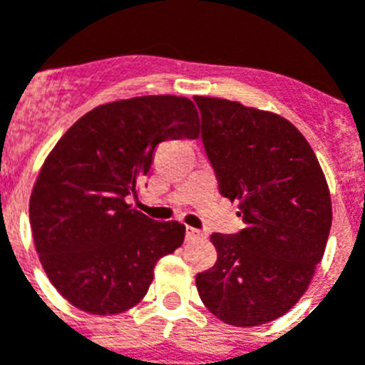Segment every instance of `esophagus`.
<instances>
[{"label":"esophagus","instance_id":"obj_1","mask_svg":"<svg viewBox=\"0 0 365 365\" xmlns=\"http://www.w3.org/2000/svg\"><path fill=\"white\" fill-rule=\"evenodd\" d=\"M200 237H203V233H201V231L194 230V227H188V230H186V240L200 239Z\"/></svg>","mask_w":365,"mask_h":365}]
</instances>
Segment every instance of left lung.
Masks as SVG:
<instances>
[{
    "label": "left lung",
    "instance_id": "left-lung-1",
    "mask_svg": "<svg viewBox=\"0 0 365 365\" xmlns=\"http://www.w3.org/2000/svg\"><path fill=\"white\" fill-rule=\"evenodd\" d=\"M220 194L244 230L212 233L216 263L195 276L201 302L233 327H259L300 300L323 259L332 201L321 164L293 123L237 101L195 96Z\"/></svg>",
    "mask_w": 365,
    "mask_h": 365
}]
</instances>
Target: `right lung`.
<instances>
[{"label":"right lung","instance_id":"add662e5","mask_svg":"<svg viewBox=\"0 0 365 365\" xmlns=\"http://www.w3.org/2000/svg\"><path fill=\"white\" fill-rule=\"evenodd\" d=\"M200 135L194 102L147 95L93 108L61 135L29 197L33 242L48 279L91 315L141 302L158 259L185 240L175 220L155 222L126 203L158 143Z\"/></svg>","mask_w":365,"mask_h":365}]
</instances>
